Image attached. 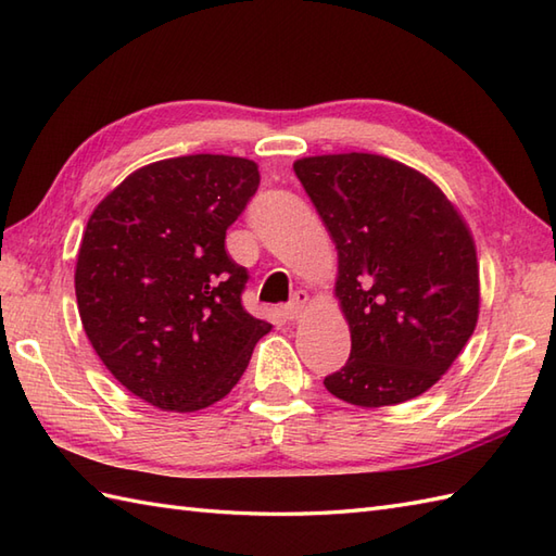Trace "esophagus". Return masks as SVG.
I'll list each match as a JSON object with an SVG mask.
<instances>
[{
	"mask_svg": "<svg viewBox=\"0 0 556 556\" xmlns=\"http://www.w3.org/2000/svg\"><path fill=\"white\" fill-rule=\"evenodd\" d=\"M305 303H307V293L305 291H295L293 293V299H291V303H287L281 307V313H283V317L287 319H299L301 317V313H303V307H305Z\"/></svg>",
	"mask_w": 556,
	"mask_h": 556,
	"instance_id": "esophagus-1",
	"label": "esophagus"
}]
</instances>
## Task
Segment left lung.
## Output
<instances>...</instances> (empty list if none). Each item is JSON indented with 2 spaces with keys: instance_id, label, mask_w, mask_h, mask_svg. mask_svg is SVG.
<instances>
[{
  "instance_id": "1",
  "label": "left lung",
  "mask_w": 556,
  "mask_h": 556,
  "mask_svg": "<svg viewBox=\"0 0 556 556\" xmlns=\"http://www.w3.org/2000/svg\"><path fill=\"white\" fill-rule=\"evenodd\" d=\"M339 251L337 295L351 357L325 379L359 407L429 391L479 319L476 247L455 205L429 177L377 153L293 163Z\"/></svg>"
}]
</instances>
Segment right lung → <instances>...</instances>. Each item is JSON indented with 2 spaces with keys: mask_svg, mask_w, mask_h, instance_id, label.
<instances>
[{
  "mask_svg": "<svg viewBox=\"0 0 556 556\" xmlns=\"http://www.w3.org/2000/svg\"><path fill=\"white\" fill-rule=\"evenodd\" d=\"M261 185L249 159H167L103 199L75 265L77 309L101 363L165 412L223 400L273 325L241 305L247 267L225 249Z\"/></svg>",
  "mask_w": 556,
  "mask_h": 556,
  "instance_id": "1",
  "label": "right lung"
}]
</instances>
